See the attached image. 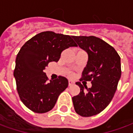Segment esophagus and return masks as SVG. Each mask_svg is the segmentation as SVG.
<instances>
[{"label": "esophagus", "instance_id": "34e87169", "mask_svg": "<svg viewBox=\"0 0 133 133\" xmlns=\"http://www.w3.org/2000/svg\"><path fill=\"white\" fill-rule=\"evenodd\" d=\"M72 85H73V82H72V81H68V85H69V86H71Z\"/></svg>", "mask_w": 133, "mask_h": 133}]
</instances>
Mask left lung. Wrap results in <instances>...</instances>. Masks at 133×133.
<instances>
[{
  "mask_svg": "<svg viewBox=\"0 0 133 133\" xmlns=\"http://www.w3.org/2000/svg\"><path fill=\"white\" fill-rule=\"evenodd\" d=\"M78 46L86 51L88 60L81 80L91 81L88 89L80 83L81 92L72 97L75 112L83 117L100 113L108 105L121 76L120 57L113 47L95 36H72ZM85 86V85H84Z\"/></svg>",
  "mask_w": 133,
  "mask_h": 133,
  "instance_id": "left-lung-1",
  "label": "left lung"
}]
</instances>
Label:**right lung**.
<instances>
[{"instance_id": "add662e5", "label": "right lung", "mask_w": 133, "mask_h": 133, "mask_svg": "<svg viewBox=\"0 0 133 133\" xmlns=\"http://www.w3.org/2000/svg\"><path fill=\"white\" fill-rule=\"evenodd\" d=\"M77 47L72 36L45 31L22 46L17 55L13 75L22 103L37 113L53 108L58 96L68 86L66 78L48 82L44 70L50 62H58L64 50Z\"/></svg>"}]
</instances>
